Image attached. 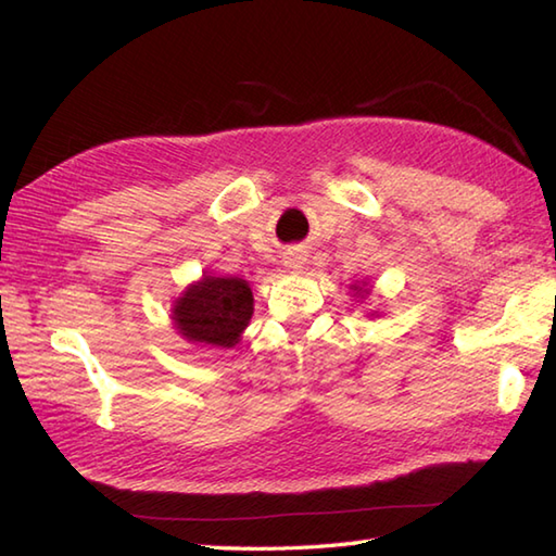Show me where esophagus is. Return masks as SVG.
I'll use <instances>...</instances> for the list:
<instances>
[{
  "label": "esophagus",
  "mask_w": 556,
  "mask_h": 556,
  "mask_svg": "<svg viewBox=\"0 0 556 556\" xmlns=\"http://www.w3.org/2000/svg\"><path fill=\"white\" fill-rule=\"evenodd\" d=\"M285 265H287L289 269H299V267L303 265V257H301L299 253H287V257H285Z\"/></svg>",
  "instance_id": "34e87169"
}]
</instances>
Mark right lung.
Here are the masks:
<instances>
[{
  "label": "right lung",
  "mask_w": 556,
  "mask_h": 556,
  "mask_svg": "<svg viewBox=\"0 0 556 556\" xmlns=\"http://www.w3.org/2000/svg\"><path fill=\"white\" fill-rule=\"evenodd\" d=\"M253 315V293L239 277H203L174 305V323L188 341L229 349Z\"/></svg>",
  "instance_id": "obj_1"
}]
</instances>
